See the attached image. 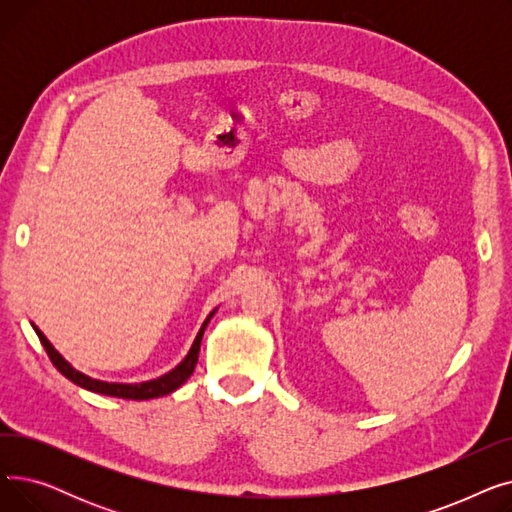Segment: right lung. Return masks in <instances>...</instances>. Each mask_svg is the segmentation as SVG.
I'll return each instance as SVG.
<instances>
[{"label":"right lung","mask_w":512,"mask_h":512,"mask_svg":"<svg viewBox=\"0 0 512 512\" xmlns=\"http://www.w3.org/2000/svg\"><path fill=\"white\" fill-rule=\"evenodd\" d=\"M213 313H215V311H211L209 317L203 321V326H201V330H199V334H197V338H195V342H193V346H191V351H188V355L184 357V361H182L178 367H174L170 373L161 375V378H157V380L143 382V384H107V382H99V380L89 378V375L76 371V369L56 351V348L51 346V342L45 338V334H43L37 326H33V328H35V332H37V336H39V340H41V344H43V348H45L47 357L51 359V363L56 365V369H58L62 375H66V378H68L70 382H74L76 386L85 388V390H91V392H99V394H107V396H116V398L149 400V398L166 396V394L174 392V390L180 388L188 378H191L193 371H195V365H197V361H199V348H201L203 332H205V328H207V324H209V319L213 317Z\"/></svg>","instance_id":"right-lung-1"}]
</instances>
